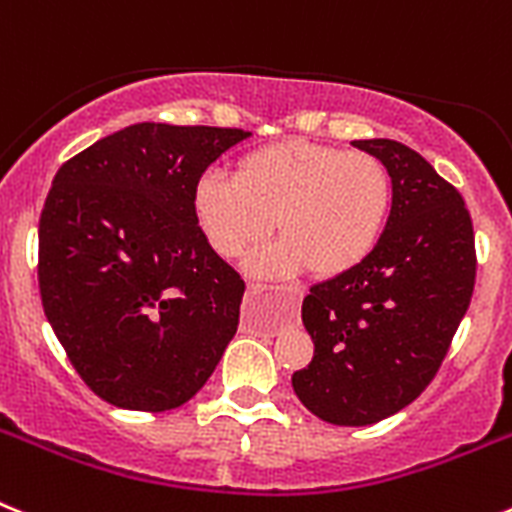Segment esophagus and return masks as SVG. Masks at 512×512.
Listing matches in <instances>:
<instances>
[{"label":"esophagus","instance_id":"obj_1","mask_svg":"<svg viewBox=\"0 0 512 512\" xmlns=\"http://www.w3.org/2000/svg\"><path fill=\"white\" fill-rule=\"evenodd\" d=\"M264 292H269V287H266V284H259V282H256V284H253V282L248 284V297L264 295ZM284 292H287L289 300L295 302V305L302 300V289H297V287H284Z\"/></svg>","mask_w":512,"mask_h":512}]
</instances>
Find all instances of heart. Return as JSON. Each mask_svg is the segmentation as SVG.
Wrapping results in <instances>:
<instances>
[{"instance_id": "heart-1", "label": "heart", "mask_w": 512, "mask_h": 512, "mask_svg": "<svg viewBox=\"0 0 512 512\" xmlns=\"http://www.w3.org/2000/svg\"><path fill=\"white\" fill-rule=\"evenodd\" d=\"M392 205L390 171L377 156L287 138L246 153L235 176L205 174L192 192L197 225L217 256L233 259L271 233L282 241L251 253L259 277H341L369 259Z\"/></svg>"}]
</instances>
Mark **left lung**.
Returning a JSON list of instances; mask_svg holds the SVG:
<instances>
[{"mask_svg":"<svg viewBox=\"0 0 512 512\" xmlns=\"http://www.w3.org/2000/svg\"><path fill=\"white\" fill-rule=\"evenodd\" d=\"M354 146L390 171L392 210L364 264L310 287L302 323L315 354L292 374L302 405L333 425L379 423L431 384L477 274L472 217L456 187L397 140Z\"/></svg>","mask_w":512,"mask_h":512,"instance_id":"obj_1","label":"left lung"}]
</instances>
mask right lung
Masks as SVG:
<instances>
[{
    "mask_svg": "<svg viewBox=\"0 0 512 512\" xmlns=\"http://www.w3.org/2000/svg\"><path fill=\"white\" fill-rule=\"evenodd\" d=\"M246 130L138 122L58 169L38 228L45 318L122 410L192 400L238 330L241 274L210 248L194 184Z\"/></svg>",
    "mask_w": 512,
    "mask_h": 512,
    "instance_id": "right-lung-1",
    "label": "right lung"
}]
</instances>
